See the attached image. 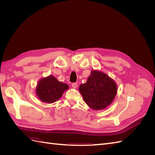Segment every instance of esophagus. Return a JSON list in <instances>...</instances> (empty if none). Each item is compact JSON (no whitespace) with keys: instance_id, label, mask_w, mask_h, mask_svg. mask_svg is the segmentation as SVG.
Instances as JSON below:
<instances>
[{"instance_id":"1","label":"esophagus","mask_w":155,"mask_h":155,"mask_svg":"<svg viewBox=\"0 0 155 155\" xmlns=\"http://www.w3.org/2000/svg\"><path fill=\"white\" fill-rule=\"evenodd\" d=\"M72 88H76L78 87V83H73L72 84Z\"/></svg>"}]
</instances>
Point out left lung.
I'll return each mask as SVG.
<instances>
[{
	"mask_svg": "<svg viewBox=\"0 0 155 155\" xmlns=\"http://www.w3.org/2000/svg\"><path fill=\"white\" fill-rule=\"evenodd\" d=\"M84 101L94 110L104 109L111 104L117 92L115 82L107 74L93 70L87 81L79 88Z\"/></svg>",
	"mask_w": 155,
	"mask_h": 155,
	"instance_id": "8db88e82",
	"label": "left lung"
}]
</instances>
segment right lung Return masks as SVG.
Instances as JSON below:
<instances>
[{"label":"right lung","mask_w":155,"mask_h":155,"mask_svg":"<svg viewBox=\"0 0 155 155\" xmlns=\"http://www.w3.org/2000/svg\"><path fill=\"white\" fill-rule=\"evenodd\" d=\"M68 88V85L66 83L59 82L54 76H50L39 81L36 92L42 101L51 104L58 100Z\"/></svg>","instance_id":"right-lung-1"}]
</instances>
